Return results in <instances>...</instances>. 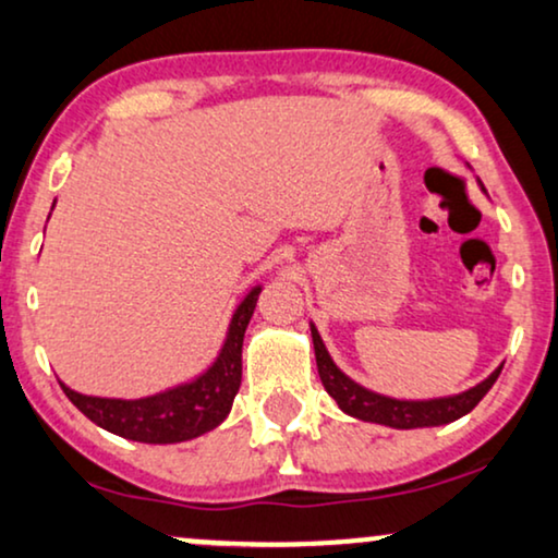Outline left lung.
<instances>
[{"label":"left lung","instance_id":"obj_1","mask_svg":"<svg viewBox=\"0 0 558 558\" xmlns=\"http://www.w3.org/2000/svg\"><path fill=\"white\" fill-rule=\"evenodd\" d=\"M478 187L484 190L482 180H476ZM312 340H314V355H316V368H319V378L324 389L331 399L337 401V407L342 409L350 417L363 420V422H376V425H386L393 429H417V427H440L448 422L461 420L463 414H469L478 401L486 397V391L495 386V380L502 373V365H497L484 380H478L476 386L461 391V393H448V397H433V399H397V397H384V393L365 389V386L352 380L340 365L331 361L327 344H324L319 329L312 322Z\"/></svg>","mask_w":558,"mask_h":558}]
</instances>
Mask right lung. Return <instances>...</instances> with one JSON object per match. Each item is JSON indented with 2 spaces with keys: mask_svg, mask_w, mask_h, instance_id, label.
I'll return each mask as SVG.
<instances>
[{
  "mask_svg": "<svg viewBox=\"0 0 558 558\" xmlns=\"http://www.w3.org/2000/svg\"><path fill=\"white\" fill-rule=\"evenodd\" d=\"M259 291H263V283L250 288V293L239 301L216 361L185 384L144 399H108L87 397L59 380L63 393L84 417L125 440L169 446V442H185L210 433L229 417L239 384H242L244 331L255 314Z\"/></svg>",
  "mask_w": 558,
  "mask_h": 558,
  "instance_id": "right-lung-1",
  "label": "right lung"
}]
</instances>
